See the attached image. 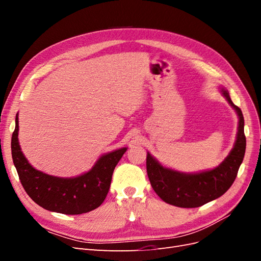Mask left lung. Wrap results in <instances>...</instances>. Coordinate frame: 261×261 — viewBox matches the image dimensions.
Masks as SVG:
<instances>
[{"label": "left lung", "instance_id": "8db88e82", "mask_svg": "<svg viewBox=\"0 0 261 261\" xmlns=\"http://www.w3.org/2000/svg\"><path fill=\"white\" fill-rule=\"evenodd\" d=\"M220 92L239 116L238 134L230 153L218 167L196 173H185L164 167L147 152V173L153 191L169 204L180 208H196L222 196L232 186L243 162L246 149L244 117L228 91L220 86Z\"/></svg>", "mask_w": 261, "mask_h": 261}]
</instances>
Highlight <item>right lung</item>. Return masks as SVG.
Instances as JSON below:
<instances>
[{"instance_id":"right-lung-1","label":"right lung","mask_w":261,"mask_h":261,"mask_svg":"<svg viewBox=\"0 0 261 261\" xmlns=\"http://www.w3.org/2000/svg\"><path fill=\"white\" fill-rule=\"evenodd\" d=\"M18 114L12 135V156L20 183L39 206L63 215H82L105 201L112 174L127 147L102 154L93 167L75 177H60L35 169L23 155L18 141Z\"/></svg>"}]
</instances>
